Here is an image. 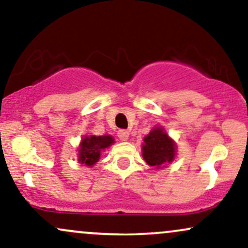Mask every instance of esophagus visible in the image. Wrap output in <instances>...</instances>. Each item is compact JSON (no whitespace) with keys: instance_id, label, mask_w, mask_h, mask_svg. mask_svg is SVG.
I'll list each match as a JSON object with an SVG mask.
<instances>
[{"instance_id":"34e87169","label":"esophagus","mask_w":248,"mask_h":248,"mask_svg":"<svg viewBox=\"0 0 248 248\" xmlns=\"http://www.w3.org/2000/svg\"><path fill=\"white\" fill-rule=\"evenodd\" d=\"M129 131L127 130H118V132H117V136H118V138L121 139V140H127V139H129Z\"/></svg>"}]
</instances>
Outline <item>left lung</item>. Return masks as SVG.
I'll list each match as a JSON object with an SVG mask.
<instances>
[{
	"label": "left lung",
	"instance_id": "obj_1",
	"mask_svg": "<svg viewBox=\"0 0 248 248\" xmlns=\"http://www.w3.org/2000/svg\"><path fill=\"white\" fill-rule=\"evenodd\" d=\"M142 156L148 165L159 168L166 162L173 161L175 144L161 127H155L144 138Z\"/></svg>",
	"mask_w": 248,
	"mask_h": 248
}]
</instances>
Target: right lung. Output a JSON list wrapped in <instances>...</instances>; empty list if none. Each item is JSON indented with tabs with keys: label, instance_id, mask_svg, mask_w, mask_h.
Listing matches in <instances>:
<instances>
[{
	"label": "right lung",
	"instance_id": "obj_1",
	"mask_svg": "<svg viewBox=\"0 0 248 248\" xmlns=\"http://www.w3.org/2000/svg\"><path fill=\"white\" fill-rule=\"evenodd\" d=\"M115 141L111 136H90L82 139L78 150V161L87 166H94L101 156V151Z\"/></svg>",
	"mask_w": 248,
	"mask_h": 248
}]
</instances>
